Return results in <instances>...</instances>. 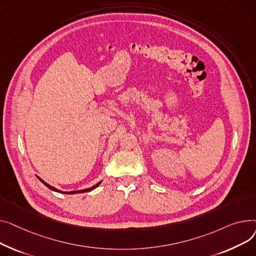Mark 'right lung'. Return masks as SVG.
<instances>
[{"mask_svg": "<svg viewBox=\"0 0 256 256\" xmlns=\"http://www.w3.org/2000/svg\"><path fill=\"white\" fill-rule=\"evenodd\" d=\"M38 178L40 180V181L45 185V186H46L48 188H50V190H52V191H56V192H60V193H65V194H75V193H84V192H88V191H92L93 189H95L96 187H98L99 185H100V183L101 182H99L98 184H96L95 186H93V187H91V188H88V189H84V190H80V191H69V192H64V191H61V190H58V189H56L54 187H52V186H50V185H48V183H45L44 181H43V180H41L39 176H38Z\"/></svg>", "mask_w": 256, "mask_h": 256, "instance_id": "right-lung-1", "label": "right lung"}]
</instances>
